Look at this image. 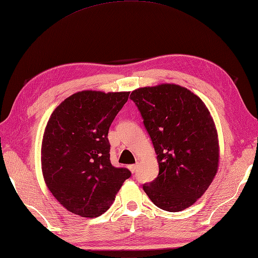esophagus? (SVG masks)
<instances>
[{"label": "esophagus", "mask_w": 258, "mask_h": 258, "mask_svg": "<svg viewBox=\"0 0 258 258\" xmlns=\"http://www.w3.org/2000/svg\"><path fill=\"white\" fill-rule=\"evenodd\" d=\"M128 168H130V170L132 171V172H135L136 171V169H137V165L136 164H134V165H130L128 166Z\"/></svg>", "instance_id": "esophagus-1"}]
</instances>
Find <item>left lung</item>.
<instances>
[{
  "label": "left lung",
  "instance_id": "left-lung-1",
  "mask_svg": "<svg viewBox=\"0 0 258 258\" xmlns=\"http://www.w3.org/2000/svg\"><path fill=\"white\" fill-rule=\"evenodd\" d=\"M130 99L159 165L157 178L143 189L158 208L182 211L206 192L218 171L219 141L210 112L190 90L169 83L136 89Z\"/></svg>",
  "mask_w": 258,
  "mask_h": 258
}]
</instances>
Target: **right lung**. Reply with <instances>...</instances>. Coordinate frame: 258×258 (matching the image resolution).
<instances>
[{
  "label": "right lung",
  "mask_w": 258,
  "mask_h": 258,
  "mask_svg": "<svg viewBox=\"0 0 258 258\" xmlns=\"http://www.w3.org/2000/svg\"><path fill=\"white\" fill-rule=\"evenodd\" d=\"M128 95L77 92L50 115L41 144V169L48 189L68 211L99 217L131 177L128 169L112 166L107 140L113 119Z\"/></svg>",
  "instance_id": "right-lung-1"
}]
</instances>
